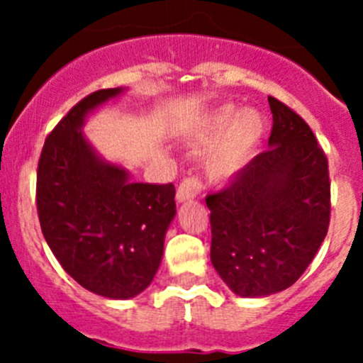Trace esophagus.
Segmentation results:
<instances>
[{
	"label": "esophagus",
	"instance_id": "obj_1",
	"mask_svg": "<svg viewBox=\"0 0 363 363\" xmlns=\"http://www.w3.org/2000/svg\"><path fill=\"white\" fill-rule=\"evenodd\" d=\"M201 192V184L200 179L191 176V178H185L182 184H179L178 191H176V200L182 203V201H189L194 200Z\"/></svg>",
	"mask_w": 363,
	"mask_h": 363
}]
</instances>
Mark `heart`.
Returning a JSON list of instances; mask_svg holds the SVG:
<instances>
[{
    "label": "heart",
    "instance_id": "heart-1",
    "mask_svg": "<svg viewBox=\"0 0 363 363\" xmlns=\"http://www.w3.org/2000/svg\"><path fill=\"white\" fill-rule=\"evenodd\" d=\"M267 129V120L256 108L221 107L205 118L191 134L194 149H209L221 140L220 147L209 162V174L214 179H229L245 165L259 145Z\"/></svg>",
    "mask_w": 363,
    "mask_h": 363
}]
</instances>
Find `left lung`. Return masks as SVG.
Here are the masks:
<instances>
[{"label":"left lung","instance_id":"1","mask_svg":"<svg viewBox=\"0 0 363 363\" xmlns=\"http://www.w3.org/2000/svg\"><path fill=\"white\" fill-rule=\"evenodd\" d=\"M269 149L205 198L211 211V262L234 294L287 289L318 252L331 216L329 165L309 125L269 96Z\"/></svg>","mask_w":363,"mask_h":363}]
</instances>
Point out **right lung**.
I'll use <instances>...</instances> for the list:
<instances>
[{"label":"right lung","mask_w":363,"mask_h":363,"mask_svg":"<svg viewBox=\"0 0 363 363\" xmlns=\"http://www.w3.org/2000/svg\"><path fill=\"white\" fill-rule=\"evenodd\" d=\"M123 89H101L74 105L45 140L36 205L50 251L82 287L111 300L145 291L162 264L176 214L174 185L130 182L83 136L85 118Z\"/></svg>","instance_id":"1"}]
</instances>
